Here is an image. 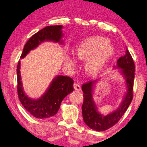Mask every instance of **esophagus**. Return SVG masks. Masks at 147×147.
Masks as SVG:
<instances>
[{
  "mask_svg": "<svg viewBox=\"0 0 147 147\" xmlns=\"http://www.w3.org/2000/svg\"><path fill=\"white\" fill-rule=\"evenodd\" d=\"M73 87L74 88V90L76 91H80V90H81V87L78 83H76V82L74 83Z\"/></svg>",
  "mask_w": 147,
  "mask_h": 147,
  "instance_id": "34e87169",
  "label": "esophagus"
}]
</instances>
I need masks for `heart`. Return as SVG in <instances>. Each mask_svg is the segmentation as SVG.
Listing matches in <instances>:
<instances>
[{"label": "heart", "mask_w": 147, "mask_h": 147, "mask_svg": "<svg viewBox=\"0 0 147 147\" xmlns=\"http://www.w3.org/2000/svg\"><path fill=\"white\" fill-rule=\"evenodd\" d=\"M115 49L105 37L94 36L86 38L77 46L76 55L78 59L85 61V71L92 75L99 71L115 54ZM67 62L74 65V60L68 58Z\"/></svg>", "instance_id": "1"}]
</instances>
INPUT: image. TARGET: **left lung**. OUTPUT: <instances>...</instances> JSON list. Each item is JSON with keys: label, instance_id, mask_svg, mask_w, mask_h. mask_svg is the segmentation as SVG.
<instances>
[{"label": "left lung", "instance_id": "1", "mask_svg": "<svg viewBox=\"0 0 147 147\" xmlns=\"http://www.w3.org/2000/svg\"><path fill=\"white\" fill-rule=\"evenodd\" d=\"M117 66L122 69L121 71L125 78L127 93L122 105L113 113L103 116L97 112L92 99V89L94 81L84 83L82 86L84 97L82 107L83 119L86 125L91 129L101 131L113 127L122 117L132 101L134 96L133 87L135 77V63L127 50L124 56L120 57L118 59Z\"/></svg>", "mask_w": 147, "mask_h": 147}]
</instances>
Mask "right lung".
Instances as JSON below:
<instances>
[{"label": "right lung", "mask_w": 147, "mask_h": 147, "mask_svg": "<svg viewBox=\"0 0 147 147\" xmlns=\"http://www.w3.org/2000/svg\"><path fill=\"white\" fill-rule=\"evenodd\" d=\"M62 27V25L47 26L33 34L25 44L20 57H24L30 50L35 48L39 44L45 40L61 43ZM20 69V61H18L17 66V89L18 97L24 108L37 118H47L56 115L63 99L74 90L73 79L69 76H57L42 97L38 99L32 100L29 98L23 92Z\"/></svg>", "instance_id": "1"}]
</instances>
